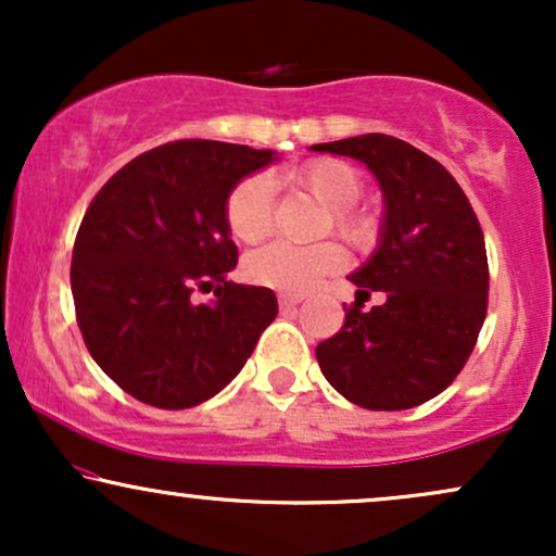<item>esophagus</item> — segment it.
Segmentation results:
<instances>
[{
  "mask_svg": "<svg viewBox=\"0 0 556 556\" xmlns=\"http://www.w3.org/2000/svg\"><path fill=\"white\" fill-rule=\"evenodd\" d=\"M303 303V295H279V308H295V305Z\"/></svg>",
  "mask_w": 556,
  "mask_h": 556,
  "instance_id": "1",
  "label": "esophagus"
}]
</instances>
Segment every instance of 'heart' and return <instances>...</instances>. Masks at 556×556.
Here are the masks:
<instances>
[{
  "label": "heart",
  "mask_w": 556,
  "mask_h": 556,
  "mask_svg": "<svg viewBox=\"0 0 556 556\" xmlns=\"http://www.w3.org/2000/svg\"><path fill=\"white\" fill-rule=\"evenodd\" d=\"M290 177L298 188L329 208V225L337 235L353 242L355 248H368L376 240V222L353 208L363 193V182L350 164L340 159H318L303 164ZM271 214L274 188L266 175L245 177L227 198V227L240 242L264 240L271 229ZM342 264L344 253L334 242H314V245L271 242L245 258V277L271 290L303 295L318 279L342 269Z\"/></svg>",
  "instance_id": "obj_1"
}]
</instances>
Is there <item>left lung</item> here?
Masks as SVG:
<instances>
[{"instance_id": "left-lung-1", "label": "left lung", "mask_w": 556, "mask_h": 556, "mask_svg": "<svg viewBox=\"0 0 556 556\" xmlns=\"http://www.w3.org/2000/svg\"><path fill=\"white\" fill-rule=\"evenodd\" d=\"M311 151L366 164L384 198L376 251L350 274L361 295L316 348L321 374L368 410L429 402L460 374L486 318V242L470 201L437 159L400 138L368 132ZM371 291L386 300L361 312Z\"/></svg>"}]
</instances>
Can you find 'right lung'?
<instances>
[{
    "label": "right lung",
    "instance_id": "right-lung-1",
    "mask_svg": "<svg viewBox=\"0 0 556 556\" xmlns=\"http://www.w3.org/2000/svg\"><path fill=\"white\" fill-rule=\"evenodd\" d=\"M271 162L269 149L175 140L125 164L83 216L70 266L78 327L101 371L146 405L214 397L277 318L269 287L227 282V198ZM195 286H216L215 300L195 304Z\"/></svg>",
    "mask_w": 556,
    "mask_h": 556
}]
</instances>
